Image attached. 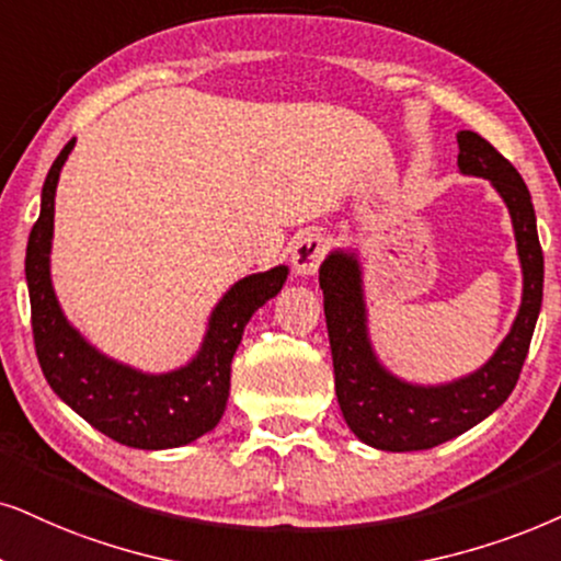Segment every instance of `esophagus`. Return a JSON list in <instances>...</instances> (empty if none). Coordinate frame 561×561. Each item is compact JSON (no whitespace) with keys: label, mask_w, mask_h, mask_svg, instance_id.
I'll return each instance as SVG.
<instances>
[{"label":"esophagus","mask_w":561,"mask_h":561,"mask_svg":"<svg viewBox=\"0 0 561 561\" xmlns=\"http://www.w3.org/2000/svg\"><path fill=\"white\" fill-rule=\"evenodd\" d=\"M325 256V238L318 232H305L293 245V268L297 276H310L318 272Z\"/></svg>","instance_id":"34e87169"}]
</instances>
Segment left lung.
<instances>
[{"mask_svg":"<svg viewBox=\"0 0 561 561\" xmlns=\"http://www.w3.org/2000/svg\"><path fill=\"white\" fill-rule=\"evenodd\" d=\"M458 170L486 179L507 204L523 268V297L515 321L479 370L439 386L401 380L373 350L357 251L336 248L318 272L339 409L354 435L370 448L427 450L463 435L507 401L526 363L543 297V253L530 191L520 173L477 131H458Z\"/></svg>","mask_w":561,"mask_h":561,"instance_id":"obj_1","label":"left lung"}]
</instances>
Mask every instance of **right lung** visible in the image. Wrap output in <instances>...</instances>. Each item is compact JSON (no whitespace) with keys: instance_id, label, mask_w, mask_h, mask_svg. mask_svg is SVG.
<instances>
[{"instance_id":"add662e5","label":"right lung","mask_w":561,"mask_h":561,"mask_svg":"<svg viewBox=\"0 0 561 561\" xmlns=\"http://www.w3.org/2000/svg\"><path fill=\"white\" fill-rule=\"evenodd\" d=\"M75 139L59 152L41 191V215L25 251L33 342L54 393L84 422L139 450L181 448L219 424L230 396V365L245 323L285 287L289 268L238 279L211 310L198 352L179 370L141 373L95 350L64 316L51 285L54 196Z\"/></svg>"}]
</instances>
